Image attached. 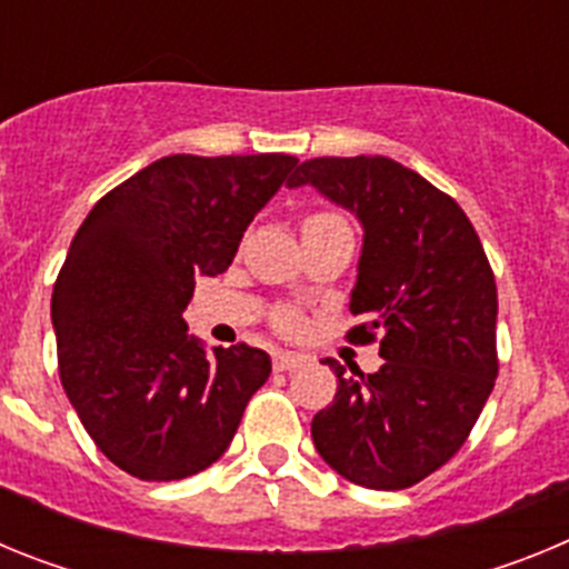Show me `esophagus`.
I'll use <instances>...</instances> for the list:
<instances>
[{
  "instance_id": "34e87169",
  "label": "esophagus",
  "mask_w": 569,
  "mask_h": 569,
  "mask_svg": "<svg viewBox=\"0 0 569 569\" xmlns=\"http://www.w3.org/2000/svg\"><path fill=\"white\" fill-rule=\"evenodd\" d=\"M299 365H301V356H296V353H276L273 356L276 373H288V370H296Z\"/></svg>"
}]
</instances>
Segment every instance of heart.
I'll return each instance as SVG.
<instances>
[{
	"label": "heart",
	"instance_id": "heart-1",
	"mask_svg": "<svg viewBox=\"0 0 569 569\" xmlns=\"http://www.w3.org/2000/svg\"><path fill=\"white\" fill-rule=\"evenodd\" d=\"M339 216L336 213H328V210H316V213L305 216V222H301V230L305 228H316V224H328V222H336ZM296 325H299V319H296V313H290V310H284V313H279V328L281 330H293Z\"/></svg>",
	"mask_w": 569,
	"mask_h": 569
}]
</instances>
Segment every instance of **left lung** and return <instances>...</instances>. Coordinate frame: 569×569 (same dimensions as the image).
I'll use <instances>...</instances> for the list:
<instances>
[{
	"mask_svg": "<svg viewBox=\"0 0 569 569\" xmlns=\"http://www.w3.org/2000/svg\"><path fill=\"white\" fill-rule=\"evenodd\" d=\"M313 184L365 228L347 339H379L376 373L345 370L313 416L319 456L353 485L405 490L459 453L499 376V296L479 233L447 193L387 156H321L288 188Z\"/></svg>",
	"mask_w": 569,
	"mask_h": 569,
	"instance_id": "obj_1",
	"label": "left lung"
}]
</instances>
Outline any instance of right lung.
Listing matches in <instances>:
<instances>
[{
    "instance_id": "obj_1",
    "label": "right lung",
    "mask_w": 569,
    "mask_h": 569,
    "mask_svg": "<svg viewBox=\"0 0 569 569\" xmlns=\"http://www.w3.org/2000/svg\"><path fill=\"white\" fill-rule=\"evenodd\" d=\"M299 164L296 156H164L104 193L53 284L59 379L97 447L142 481L213 465L270 376L259 347L188 336L199 276L239 241Z\"/></svg>"
}]
</instances>
